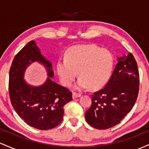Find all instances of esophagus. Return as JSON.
I'll list each match as a JSON object with an SVG mask.
<instances>
[{
  "mask_svg": "<svg viewBox=\"0 0 149 149\" xmlns=\"http://www.w3.org/2000/svg\"><path fill=\"white\" fill-rule=\"evenodd\" d=\"M81 96V95L80 94H78V93H76V92H73L72 94V98L74 100V99H76V98H78V97H80Z\"/></svg>",
  "mask_w": 149,
  "mask_h": 149,
  "instance_id": "esophagus-1",
  "label": "esophagus"
}]
</instances>
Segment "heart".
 Here are the masks:
<instances>
[{"instance_id":"obj_1","label":"heart","mask_w":149,"mask_h":149,"mask_svg":"<svg viewBox=\"0 0 149 149\" xmlns=\"http://www.w3.org/2000/svg\"><path fill=\"white\" fill-rule=\"evenodd\" d=\"M113 66L111 53L95 45H75L66 51L65 59H59L57 72L64 86H69L78 73L77 90H97L107 83Z\"/></svg>"}]
</instances>
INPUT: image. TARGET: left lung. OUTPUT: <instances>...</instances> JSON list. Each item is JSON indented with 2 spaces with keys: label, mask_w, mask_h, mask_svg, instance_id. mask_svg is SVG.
Segmentation results:
<instances>
[{
  "label": "left lung",
  "mask_w": 149,
  "mask_h": 149,
  "mask_svg": "<svg viewBox=\"0 0 149 149\" xmlns=\"http://www.w3.org/2000/svg\"><path fill=\"white\" fill-rule=\"evenodd\" d=\"M117 60L110 80L92 95V105L85 112L88 123L96 129H109L120 123L137 98L139 75L134 57L129 53Z\"/></svg>",
  "instance_id": "obj_1"
}]
</instances>
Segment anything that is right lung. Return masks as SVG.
Listing matches in <instances>:
<instances>
[{
  "instance_id": "right-lung-1",
  "label": "right lung",
  "mask_w": 149,
  "mask_h": 149,
  "mask_svg": "<svg viewBox=\"0 0 149 149\" xmlns=\"http://www.w3.org/2000/svg\"><path fill=\"white\" fill-rule=\"evenodd\" d=\"M33 62L42 64L49 76L39 86L29 84L24 80L25 69ZM53 76L52 63L41 54L34 40L29 42L16 54L10 69L12 105L26 123L42 130L57 127L63 120L64 106L72 100V93L52 81Z\"/></svg>"
}]
</instances>
